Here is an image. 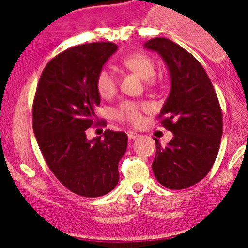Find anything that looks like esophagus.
<instances>
[{"instance_id":"34e87169","label":"esophagus","mask_w":248,"mask_h":248,"mask_svg":"<svg viewBox=\"0 0 248 248\" xmlns=\"http://www.w3.org/2000/svg\"><path fill=\"white\" fill-rule=\"evenodd\" d=\"M127 136H128V138L129 139H136L137 137H139L138 136V133H136V132H127Z\"/></svg>"}]
</instances>
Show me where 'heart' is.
I'll return each mask as SVG.
<instances>
[{"label":"heart","mask_w":248,"mask_h":248,"mask_svg":"<svg viewBox=\"0 0 248 248\" xmlns=\"http://www.w3.org/2000/svg\"><path fill=\"white\" fill-rule=\"evenodd\" d=\"M122 64L124 68L144 79L149 86L156 82L155 81L156 62L145 52H132V54L126 55L122 59ZM117 84H119L117 76L108 67H104L97 73L96 89L102 98L111 97L116 92ZM144 111H147V107L144 104L124 101L114 110V115L117 120H121L131 126H140L144 121Z\"/></svg>","instance_id":"obj_1"}]
</instances>
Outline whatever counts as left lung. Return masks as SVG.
<instances>
[{
	"instance_id": "1",
	"label": "left lung",
	"mask_w": 248,
	"mask_h": 248,
	"mask_svg": "<svg viewBox=\"0 0 248 248\" xmlns=\"http://www.w3.org/2000/svg\"><path fill=\"white\" fill-rule=\"evenodd\" d=\"M144 46L163 57L171 77L170 93L158 120L174 137L166 147L155 138L152 170L167 188H188L206 176L218 154L221 106L205 69L187 50L163 37L150 39Z\"/></svg>"
}]
</instances>
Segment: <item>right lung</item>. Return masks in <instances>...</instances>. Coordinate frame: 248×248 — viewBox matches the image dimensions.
<instances>
[{"mask_svg":"<svg viewBox=\"0 0 248 248\" xmlns=\"http://www.w3.org/2000/svg\"><path fill=\"white\" fill-rule=\"evenodd\" d=\"M116 49L111 42L69 47L47 62L37 85L32 106L37 142L52 174L78 196H104L119 182L127 134L107 129L104 138H86L101 102L97 73Z\"/></svg>","mask_w":248,"mask_h":248,"instance_id":"add662e5","label":"right lung"}]
</instances>
